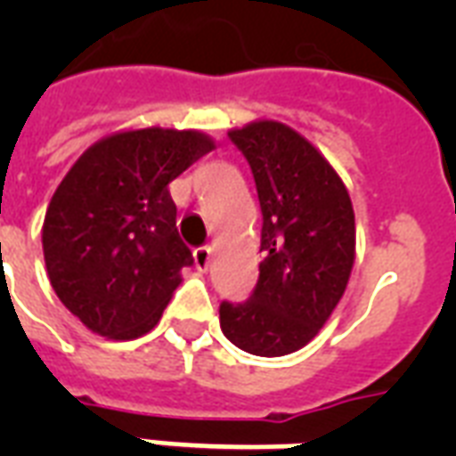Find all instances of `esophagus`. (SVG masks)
<instances>
[{
	"label": "esophagus",
	"mask_w": 456,
	"mask_h": 456,
	"mask_svg": "<svg viewBox=\"0 0 456 456\" xmlns=\"http://www.w3.org/2000/svg\"><path fill=\"white\" fill-rule=\"evenodd\" d=\"M210 257H213V248H210V246H199V248L193 250V263H196V267H199L200 272L208 270Z\"/></svg>",
	"instance_id": "obj_1"
}]
</instances>
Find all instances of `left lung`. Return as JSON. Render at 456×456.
I'll list each match as a JSON object with an SVG mask.
<instances>
[{
    "instance_id": "8db88e82",
    "label": "left lung",
    "mask_w": 456,
    "mask_h": 456,
    "mask_svg": "<svg viewBox=\"0 0 456 456\" xmlns=\"http://www.w3.org/2000/svg\"><path fill=\"white\" fill-rule=\"evenodd\" d=\"M248 160L263 210L260 277L243 303H220L236 347L281 357L307 346L331 317L354 263V213L346 184L298 132L274 120L229 132Z\"/></svg>"
}]
</instances>
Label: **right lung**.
Here are the masks:
<instances>
[{
    "label": "right lung",
    "instance_id": "add662e5",
    "mask_svg": "<svg viewBox=\"0 0 456 456\" xmlns=\"http://www.w3.org/2000/svg\"><path fill=\"white\" fill-rule=\"evenodd\" d=\"M193 130L120 132L70 167L46 208L42 248L53 291L106 338L151 331L193 265L167 184L213 151Z\"/></svg>",
    "mask_w": 456,
    "mask_h": 456
}]
</instances>
